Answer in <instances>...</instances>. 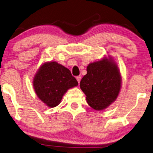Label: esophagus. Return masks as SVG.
I'll list each match as a JSON object with an SVG mask.
<instances>
[{"label":"esophagus","instance_id":"esophagus-1","mask_svg":"<svg viewBox=\"0 0 153 153\" xmlns=\"http://www.w3.org/2000/svg\"><path fill=\"white\" fill-rule=\"evenodd\" d=\"M76 79L77 81H78V83H80V81H81V76H76Z\"/></svg>","mask_w":153,"mask_h":153}]
</instances>
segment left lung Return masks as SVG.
I'll return each mask as SVG.
<instances>
[{
    "mask_svg": "<svg viewBox=\"0 0 153 153\" xmlns=\"http://www.w3.org/2000/svg\"><path fill=\"white\" fill-rule=\"evenodd\" d=\"M87 74L80 82V88L86 95L89 106L101 111L108 107L118 97L121 88V76L111 58H104L90 63Z\"/></svg>",
    "mask_w": 153,
    "mask_h": 153,
    "instance_id": "8db88e82",
    "label": "left lung"
}]
</instances>
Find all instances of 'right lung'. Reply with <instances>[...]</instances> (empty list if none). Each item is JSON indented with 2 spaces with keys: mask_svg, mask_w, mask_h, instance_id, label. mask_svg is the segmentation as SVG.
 <instances>
[{
  "mask_svg": "<svg viewBox=\"0 0 153 153\" xmlns=\"http://www.w3.org/2000/svg\"><path fill=\"white\" fill-rule=\"evenodd\" d=\"M78 81L68 68L56 62H46L33 79V87L39 99L49 107H56L68 89Z\"/></svg>",
  "mask_w": 153,
  "mask_h": 153,
  "instance_id": "obj_1",
  "label": "right lung"
}]
</instances>
